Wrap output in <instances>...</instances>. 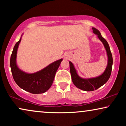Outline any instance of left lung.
I'll use <instances>...</instances> for the list:
<instances>
[{"label": "left lung", "instance_id": "obj_1", "mask_svg": "<svg viewBox=\"0 0 126 126\" xmlns=\"http://www.w3.org/2000/svg\"><path fill=\"white\" fill-rule=\"evenodd\" d=\"M92 30L93 32L97 35L99 39L104 45L108 56V64L106 70L102 75L94 78L86 79H82L79 76L73 64L69 61L70 72L71 74L72 82L76 87L85 91H93L96 90L106 84L110 79L111 74L112 68V56L110 50L109 45L106 39L101 36L100 32L99 30L94 27H92Z\"/></svg>", "mask_w": 126, "mask_h": 126}]
</instances>
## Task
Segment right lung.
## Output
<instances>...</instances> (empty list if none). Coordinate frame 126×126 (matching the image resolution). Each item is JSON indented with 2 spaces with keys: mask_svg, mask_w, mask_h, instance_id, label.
<instances>
[{
  "mask_svg": "<svg viewBox=\"0 0 126 126\" xmlns=\"http://www.w3.org/2000/svg\"><path fill=\"white\" fill-rule=\"evenodd\" d=\"M21 38L14 47L10 58V67L14 80L23 90L34 94H43L52 85L55 75L63 59L61 58L50 63L35 73H26L18 68L16 63L17 50Z\"/></svg>",
  "mask_w": 126,
  "mask_h": 126,
  "instance_id": "right-lung-1",
  "label": "right lung"
}]
</instances>
